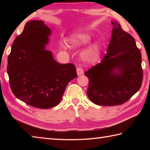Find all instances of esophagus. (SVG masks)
Returning a JSON list of instances; mask_svg holds the SVG:
<instances>
[{"mask_svg": "<svg viewBox=\"0 0 150 150\" xmlns=\"http://www.w3.org/2000/svg\"><path fill=\"white\" fill-rule=\"evenodd\" d=\"M77 75L79 76L81 75H82L84 73L83 71V69H82L81 67H77Z\"/></svg>", "mask_w": 150, "mask_h": 150, "instance_id": "34e87169", "label": "esophagus"}]
</instances>
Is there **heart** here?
Returning a JSON list of instances; mask_svg holds the SVG:
<instances>
[{
    "instance_id": "heart-1",
    "label": "heart",
    "mask_w": 150,
    "mask_h": 150,
    "mask_svg": "<svg viewBox=\"0 0 150 150\" xmlns=\"http://www.w3.org/2000/svg\"><path fill=\"white\" fill-rule=\"evenodd\" d=\"M90 39L91 38L89 34L83 32H77L72 35L69 39V42L73 46L80 47L86 45L90 42ZM98 53H99L98 46L97 45H93L84 51L83 57L86 60L93 61L97 59Z\"/></svg>"
}]
</instances>
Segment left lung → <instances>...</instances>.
<instances>
[{
	"mask_svg": "<svg viewBox=\"0 0 150 150\" xmlns=\"http://www.w3.org/2000/svg\"><path fill=\"white\" fill-rule=\"evenodd\" d=\"M112 24L114 28L104 58L84 73L89 80L88 96L99 106L126 103L138 91L143 79L141 53L134 38L118 22Z\"/></svg>",
	"mask_w": 150,
	"mask_h": 150,
	"instance_id": "1",
	"label": "left lung"
}]
</instances>
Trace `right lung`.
I'll return each mask as SVG.
<instances>
[{
	"mask_svg": "<svg viewBox=\"0 0 150 150\" xmlns=\"http://www.w3.org/2000/svg\"><path fill=\"white\" fill-rule=\"evenodd\" d=\"M51 30L42 21H31L15 38L7 71L16 97L35 108L47 109L62 99L66 86L77 77L74 64H60L46 50Z\"/></svg>",
	"mask_w": 150,
	"mask_h": 150,
	"instance_id": "1",
	"label": "right lung"
}]
</instances>
